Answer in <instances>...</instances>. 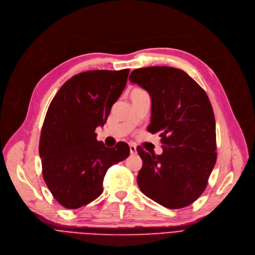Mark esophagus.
Wrapping results in <instances>:
<instances>
[{"label": "esophagus", "instance_id": "34e87169", "mask_svg": "<svg viewBox=\"0 0 255 255\" xmlns=\"http://www.w3.org/2000/svg\"><path fill=\"white\" fill-rule=\"evenodd\" d=\"M129 152L131 154H135L137 152V146L134 143H129Z\"/></svg>", "mask_w": 255, "mask_h": 255}]
</instances>
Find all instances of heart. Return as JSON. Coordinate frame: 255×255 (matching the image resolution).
Wrapping results in <instances>:
<instances>
[{
	"mask_svg": "<svg viewBox=\"0 0 255 255\" xmlns=\"http://www.w3.org/2000/svg\"><path fill=\"white\" fill-rule=\"evenodd\" d=\"M134 90H141V89H138V88H136V89H134ZM132 91V90H131Z\"/></svg>",
	"mask_w": 255,
	"mask_h": 255,
	"instance_id": "heart-1",
	"label": "heart"
}]
</instances>
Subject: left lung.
<instances>
[{
	"label": "left lung",
	"mask_w": 255,
	"mask_h": 255,
	"mask_svg": "<svg viewBox=\"0 0 255 255\" xmlns=\"http://www.w3.org/2000/svg\"><path fill=\"white\" fill-rule=\"evenodd\" d=\"M128 80L150 94L151 123L163 153L137 151L143 161L137 181L144 195L168 209L186 208L209 183L217 160L216 123L205 91L184 70L151 66L132 70Z\"/></svg>",
	"instance_id": "left-lung-1"
}]
</instances>
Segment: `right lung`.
Masks as SVG:
<instances>
[{
    "label": "right lung",
    "mask_w": 255,
    "mask_h": 255,
    "mask_svg": "<svg viewBox=\"0 0 255 255\" xmlns=\"http://www.w3.org/2000/svg\"><path fill=\"white\" fill-rule=\"evenodd\" d=\"M128 74V68L81 72L62 85L47 109L39 140L42 176L66 209L98 198L108 169L129 154L126 142L106 147L95 132L123 93Z\"/></svg>",
    "instance_id": "1"
}]
</instances>
